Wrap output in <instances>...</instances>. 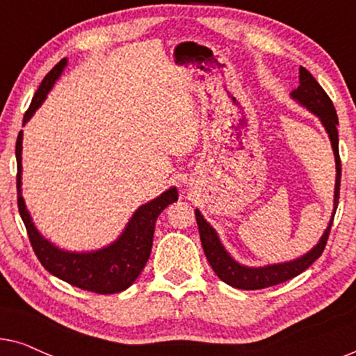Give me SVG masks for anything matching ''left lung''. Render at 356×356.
Returning a JSON list of instances; mask_svg holds the SVG:
<instances>
[{
    "label": "left lung",
    "instance_id": "obj_1",
    "mask_svg": "<svg viewBox=\"0 0 356 356\" xmlns=\"http://www.w3.org/2000/svg\"><path fill=\"white\" fill-rule=\"evenodd\" d=\"M291 99L298 102L308 108L311 113H314L321 120V123L327 131L330 144H332L334 157H335V170H337V177H335V191H334V212L330 217V222L325 228L324 235L321 236L318 245L313 250L306 252L305 256L298 259L280 262V264H270L264 267H246L236 262L233 257L225 251V248L218 240L217 232L204 220L201 212L196 209V220L199 227V236L204 248V254H206L209 264L216 272L217 277L225 284L235 286L240 290H259L267 289V286H274L284 282L293 279L300 275L301 272L308 269L318 257L323 254L325 243H327L330 227H332L335 211L339 206L340 196V175H342V163H340L339 155V133H337V111L334 108L332 100L325 94V90L319 86V82L311 76V72L305 67H300V86L298 89L291 92Z\"/></svg>",
    "mask_w": 356,
    "mask_h": 356
}]
</instances>
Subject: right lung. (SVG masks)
Wrapping results in <instances>:
<instances>
[{
  "label": "right lung",
  "mask_w": 356,
  "mask_h": 356,
  "mask_svg": "<svg viewBox=\"0 0 356 356\" xmlns=\"http://www.w3.org/2000/svg\"><path fill=\"white\" fill-rule=\"evenodd\" d=\"M67 60H61L53 70L45 76L40 87L33 95L32 104L24 115V124L31 120L35 110L47 99V94L55 84L58 77L61 76ZM22 131H19L16 140V160H17V207L24 225L27 228L29 240L35 251V256L42 266L58 279L67 282L77 289L94 291L100 295H110L123 291L134 284L140 272H143L145 262L149 261L150 250H152L155 222L160 212L168 204L178 199L177 188H170L160 194L159 197L152 199L147 204H143L134 216L131 217L128 225L121 233L120 238L111 245L102 248V250L90 252H71L60 250L43 238L33 225L31 213H29L26 202L22 197L21 189V173H22Z\"/></svg>",
  "instance_id": "obj_1"
}]
</instances>
